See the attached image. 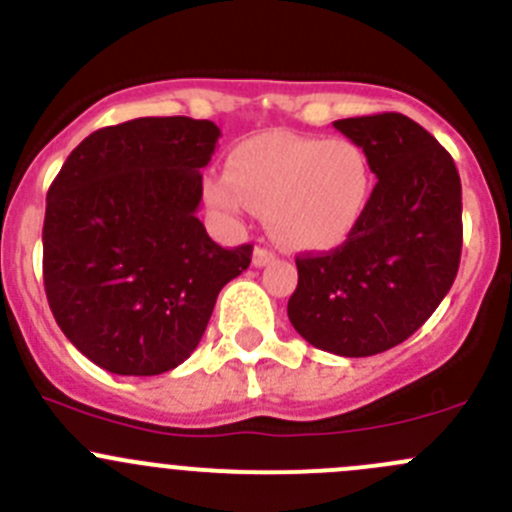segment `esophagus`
Returning <instances> with one entry per match:
<instances>
[{
  "label": "esophagus",
  "mask_w": 512,
  "mask_h": 512,
  "mask_svg": "<svg viewBox=\"0 0 512 512\" xmlns=\"http://www.w3.org/2000/svg\"><path fill=\"white\" fill-rule=\"evenodd\" d=\"M273 261H276V254H273V251H268L266 246H256L254 249V266L256 268L268 266V263H273Z\"/></svg>",
  "instance_id": "34e87169"
}]
</instances>
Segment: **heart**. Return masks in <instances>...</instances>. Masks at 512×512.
Here are the masks:
<instances>
[{
    "mask_svg": "<svg viewBox=\"0 0 512 512\" xmlns=\"http://www.w3.org/2000/svg\"><path fill=\"white\" fill-rule=\"evenodd\" d=\"M373 196L366 151L348 139L273 131L244 141L231 171L206 179V199L226 214L254 209L288 249L328 251L361 226Z\"/></svg>",
    "mask_w": 512,
    "mask_h": 512,
    "instance_id": "1",
    "label": "heart"
}]
</instances>
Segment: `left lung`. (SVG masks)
<instances>
[{
  "instance_id": "1",
  "label": "left lung",
  "mask_w": 512,
  "mask_h": 512,
  "mask_svg": "<svg viewBox=\"0 0 512 512\" xmlns=\"http://www.w3.org/2000/svg\"><path fill=\"white\" fill-rule=\"evenodd\" d=\"M333 126L366 151L378 184L346 244L296 258L288 318L321 351L376 356L413 336L453 286L463 246L460 176L435 136L396 111Z\"/></svg>"
}]
</instances>
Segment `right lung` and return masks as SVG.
<instances>
[{"label": "right lung", "mask_w": 512, "mask_h": 512, "mask_svg": "<svg viewBox=\"0 0 512 512\" xmlns=\"http://www.w3.org/2000/svg\"><path fill=\"white\" fill-rule=\"evenodd\" d=\"M221 131L144 116L89 134L47 194L44 291L64 336L116 376H159L199 346L254 246L224 249L196 211Z\"/></svg>", "instance_id": "1"}]
</instances>
